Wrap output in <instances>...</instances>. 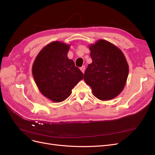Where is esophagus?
Here are the masks:
<instances>
[{"label": "esophagus", "instance_id": "obj_1", "mask_svg": "<svg viewBox=\"0 0 155 155\" xmlns=\"http://www.w3.org/2000/svg\"><path fill=\"white\" fill-rule=\"evenodd\" d=\"M80 70H81V72L83 73L85 72V66H82L81 68H80Z\"/></svg>", "mask_w": 155, "mask_h": 155}]
</instances>
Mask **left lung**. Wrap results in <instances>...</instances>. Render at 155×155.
Wrapping results in <instances>:
<instances>
[{"label":"left lung","instance_id":"obj_1","mask_svg":"<svg viewBox=\"0 0 155 155\" xmlns=\"http://www.w3.org/2000/svg\"><path fill=\"white\" fill-rule=\"evenodd\" d=\"M90 50L92 63L88 65L84 80L98 99L114 98L123 91L128 77L129 66L124 54L105 40L91 45Z\"/></svg>","mask_w":155,"mask_h":155}]
</instances>
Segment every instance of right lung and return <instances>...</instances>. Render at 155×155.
<instances>
[{
  "mask_svg": "<svg viewBox=\"0 0 155 155\" xmlns=\"http://www.w3.org/2000/svg\"><path fill=\"white\" fill-rule=\"evenodd\" d=\"M69 48V45L52 42L41 50L33 64L36 85L45 96L54 102L66 100L83 78L73 60L67 58Z\"/></svg>",
  "mask_w": 155,
  "mask_h": 155,
  "instance_id": "obj_1",
  "label": "right lung"
}]
</instances>
